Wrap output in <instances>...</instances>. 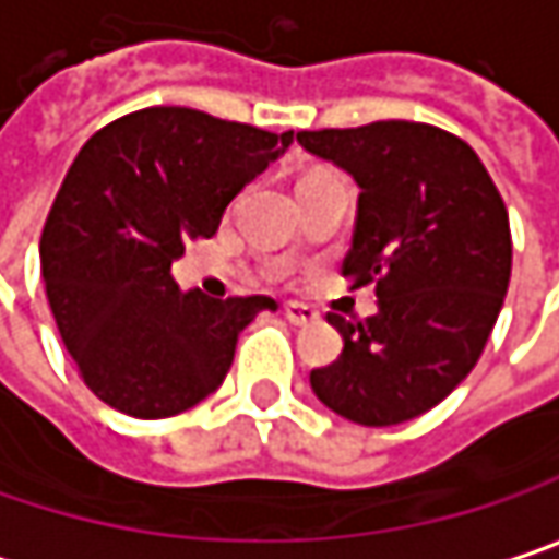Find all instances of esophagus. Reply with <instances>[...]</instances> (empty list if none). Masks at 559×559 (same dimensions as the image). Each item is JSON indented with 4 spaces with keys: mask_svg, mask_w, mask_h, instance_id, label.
Returning <instances> with one entry per match:
<instances>
[{
    "mask_svg": "<svg viewBox=\"0 0 559 559\" xmlns=\"http://www.w3.org/2000/svg\"><path fill=\"white\" fill-rule=\"evenodd\" d=\"M284 317H287V323H294V326H310V323L320 320V313H317L313 307H307V304H287V307H284Z\"/></svg>",
    "mask_w": 559,
    "mask_h": 559,
    "instance_id": "obj_1",
    "label": "esophagus"
}]
</instances>
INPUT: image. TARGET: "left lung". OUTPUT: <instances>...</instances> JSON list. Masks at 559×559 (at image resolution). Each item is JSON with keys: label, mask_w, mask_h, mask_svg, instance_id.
I'll use <instances>...</instances> for the list:
<instances>
[{"label": "left lung", "mask_w": 559, "mask_h": 559, "mask_svg": "<svg viewBox=\"0 0 559 559\" xmlns=\"http://www.w3.org/2000/svg\"><path fill=\"white\" fill-rule=\"evenodd\" d=\"M297 143L358 181L342 275L374 284L378 313H330L342 355L313 393L358 426H396L438 406L480 361L512 275L509 211L454 133L419 121L300 130Z\"/></svg>", "instance_id": "8db88e82"}]
</instances>
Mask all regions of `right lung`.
I'll return each instance as SVG.
<instances>
[{"label": "right lung", "mask_w": 559, "mask_h": 559, "mask_svg": "<svg viewBox=\"0 0 559 559\" xmlns=\"http://www.w3.org/2000/svg\"><path fill=\"white\" fill-rule=\"evenodd\" d=\"M294 130L156 105L95 130L40 233V275L85 386L136 419H166L211 396L236 338L272 297L214 300L178 290L173 262L211 239L227 204Z\"/></svg>", "instance_id": "obj_1"}]
</instances>
